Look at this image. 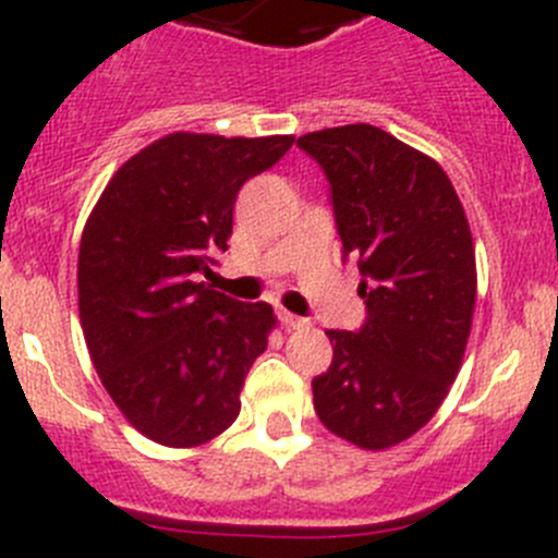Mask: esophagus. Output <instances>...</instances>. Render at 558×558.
<instances>
[{
  "label": "esophagus",
  "mask_w": 558,
  "mask_h": 558,
  "mask_svg": "<svg viewBox=\"0 0 558 558\" xmlns=\"http://www.w3.org/2000/svg\"><path fill=\"white\" fill-rule=\"evenodd\" d=\"M280 320H283L286 329H311V318H302V315L289 311H280Z\"/></svg>",
  "instance_id": "obj_1"
}]
</instances>
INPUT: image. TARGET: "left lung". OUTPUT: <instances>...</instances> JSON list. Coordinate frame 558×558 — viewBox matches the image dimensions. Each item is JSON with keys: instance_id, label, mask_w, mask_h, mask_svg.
I'll return each mask as SVG.
<instances>
[{"instance_id": "1", "label": "left lung", "mask_w": 558, "mask_h": 558, "mask_svg": "<svg viewBox=\"0 0 558 558\" xmlns=\"http://www.w3.org/2000/svg\"><path fill=\"white\" fill-rule=\"evenodd\" d=\"M326 172L342 256L367 305L359 331L329 329V369L313 378L320 424L384 451L429 424L464 359L475 313V245L435 159L369 123L296 140Z\"/></svg>"}]
</instances>
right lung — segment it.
<instances>
[{"instance_id":"obj_1","label":"right lung","mask_w":558,"mask_h":558,"mask_svg":"<svg viewBox=\"0 0 558 558\" xmlns=\"http://www.w3.org/2000/svg\"><path fill=\"white\" fill-rule=\"evenodd\" d=\"M291 145V134H167L112 174L88 216L77 256L83 337L112 402L148 440L194 448L240 415L275 313L199 275L229 247L245 180Z\"/></svg>"}]
</instances>
